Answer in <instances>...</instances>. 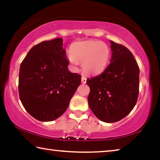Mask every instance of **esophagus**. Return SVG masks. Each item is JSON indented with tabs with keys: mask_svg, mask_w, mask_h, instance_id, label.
I'll list each match as a JSON object with an SVG mask.
<instances>
[{
	"mask_svg": "<svg viewBox=\"0 0 160 160\" xmlns=\"http://www.w3.org/2000/svg\"><path fill=\"white\" fill-rule=\"evenodd\" d=\"M81 81H82V83L85 84L86 83V81H87L86 78L85 76H82V78H81Z\"/></svg>",
	"mask_w": 160,
	"mask_h": 160,
	"instance_id": "1",
	"label": "esophagus"
}]
</instances>
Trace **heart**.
I'll use <instances>...</instances> for the list:
<instances>
[{"label": "heart", "mask_w": 160, "mask_h": 160, "mask_svg": "<svg viewBox=\"0 0 160 160\" xmlns=\"http://www.w3.org/2000/svg\"><path fill=\"white\" fill-rule=\"evenodd\" d=\"M110 55V48L105 43L85 41L72 46L68 58L74 66H78L79 62L82 63V69L86 73L97 74L106 68Z\"/></svg>", "instance_id": "obj_1"}]
</instances>
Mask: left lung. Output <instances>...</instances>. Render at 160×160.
<instances>
[{
	"instance_id": "left-lung-1",
	"label": "left lung",
	"mask_w": 160,
	"mask_h": 160,
	"mask_svg": "<svg viewBox=\"0 0 160 160\" xmlns=\"http://www.w3.org/2000/svg\"><path fill=\"white\" fill-rule=\"evenodd\" d=\"M111 44L109 66L102 73L87 79L89 107L106 123L126 117L136 104L139 93L140 70L133 55L123 45L112 41Z\"/></svg>"
}]
</instances>
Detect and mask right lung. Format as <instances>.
<instances>
[{
	"label": "right lung",
	"mask_w": 160,
	"mask_h": 160,
	"mask_svg": "<svg viewBox=\"0 0 160 160\" xmlns=\"http://www.w3.org/2000/svg\"><path fill=\"white\" fill-rule=\"evenodd\" d=\"M63 39L56 38L34 46L22 62L18 90L29 114L51 121L63 114L80 85L81 75L71 73Z\"/></svg>",
	"instance_id": "1"
}]
</instances>
